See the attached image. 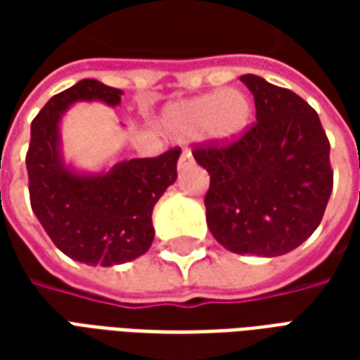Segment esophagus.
I'll return each mask as SVG.
<instances>
[{
    "label": "esophagus",
    "instance_id": "34e87169",
    "mask_svg": "<svg viewBox=\"0 0 360 360\" xmlns=\"http://www.w3.org/2000/svg\"><path fill=\"white\" fill-rule=\"evenodd\" d=\"M193 164V154H191V150L185 148L183 152H181V156H179V169H187L188 165Z\"/></svg>",
    "mask_w": 360,
    "mask_h": 360
}]
</instances>
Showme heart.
Instances as JSON below:
<instances>
[{"mask_svg":"<svg viewBox=\"0 0 360 360\" xmlns=\"http://www.w3.org/2000/svg\"><path fill=\"white\" fill-rule=\"evenodd\" d=\"M252 117V103L245 92L226 89L169 105L164 127L173 136L202 133L212 141L229 142L245 133Z\"/></svg>","mask_w":360,"mask_h":360,"instance_id":"1","label":"heart"}]
</instances>
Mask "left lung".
Returning a JSON list of instances; mask_svg holds the SVG:
<instances>
[{"instance_id":"8db88e82","label":"left lung","mask_w":360,"mask_h":360,"mask_svg":"<svg viewBox=\"0 0 360 360\" xmlns=\"http://www.w3.org/2000/svg\"><path fill=\"white\" fill-rule=\"evenodd\" d=\"M241 81L255 96L257 121L235 141L193 150L210 173L206 224L231 252L279 257L322 221L333 187L330 141L301 96L257 75Z\"/></svg>"}]
</instances>
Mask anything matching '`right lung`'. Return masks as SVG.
<instances>
[{
  "mask_svg": "<svg viewBox=\"0 0 360 360\" xmlns=\"http://www.w3.org/2000/svg\"><path fill=\"white\" fill-rule=\"evenodd\" d=\"M121 90L84 79L51 98L30 127L28 193L36 218L67 257L90 266L123 264L154 241L152 210L177 179L181 148L156 158H134L103 175L81 177L59 158V119L79 100L121 102Z\"/></svg>",
  "mask_w": 360,
  "mask_h": 360,
  "instance_id": "obj_1",
  "label": "right lung"
}]
</instances>
